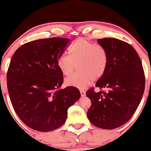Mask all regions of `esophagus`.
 I'll return each mask as SVG.
<instances>
[{"mask_svg":"<svg viewBox=\"0 0 151 151\" xmlns=\"http://www.w3.org/2000/svg\"><path fill=\"white\" fill-rule=\"evenodd\" d=\"M80 93H81V96H86V91L83 90V89H81Z\"/></svg>","mask_w":151,"mask_h":151,"instance_id":"34e87169","label":"esophagus"}]
</instances>
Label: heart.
Segmentation results:
<instances>
[{
	"label": "heart",
	"mask_w": 151,
	"mask_h": 151,
	"mask_svg": "<svg viewBox=\"0 0 151 151\" xmlns=\"http://www.w3.org/2000/svg\"><path fill=\"white\" fill-rule=\"evenodd\" d=\"M69 54H62L57 65L62 73L70 76L78 66V72L65 80L68 86L83 88L92 81H98L104 76L108 64V54L104 47L84 38L75 40L69 47Z\"/></svg>",
	"instance_id": "obj_1"
}]
</instances>
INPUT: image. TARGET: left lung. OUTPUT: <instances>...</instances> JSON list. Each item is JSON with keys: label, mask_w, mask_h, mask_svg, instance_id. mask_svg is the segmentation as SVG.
<instances>
[{"label": "left lung", "mask_w": 151, "mask_h": 151, "mask_svg": "<svg viewBox=\"0 0 151 151\" xmlns=\"http://www.w3.org/2000/svg\"><path fill=\"white\" fill-rule=\"evenodd\" d=\"M108 54L105 73L87 91L91 105L87 112L96 127L112 129L125 124L134 114L145 90V74L138 54L129 43L114 38L98 39ZM104 89V90L103 89Z\"/></svg>", "instance_id": "left-lung-1"}]
</instances>
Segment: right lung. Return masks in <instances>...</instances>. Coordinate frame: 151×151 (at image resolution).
Wrapping results in <instances>:
<instances>
[{"label":"right lung","mask_w":151,"mask_h":151,"mask_svg":"<svg viewBox=\"0 0 151 151\" xmlns=\"http://www.w3.org/2000/svg\"><path fill=\"white\" fill-rule=\"evenodd\" d=\"M69 39L52 37L24 44L16 50L7 71L11 102L29 127L49 132L62 126L68 109L81 97L77 88H60L63 74L57 60Z\"/></svg>","instance_id":"right-lung-1"}]
</instances>
